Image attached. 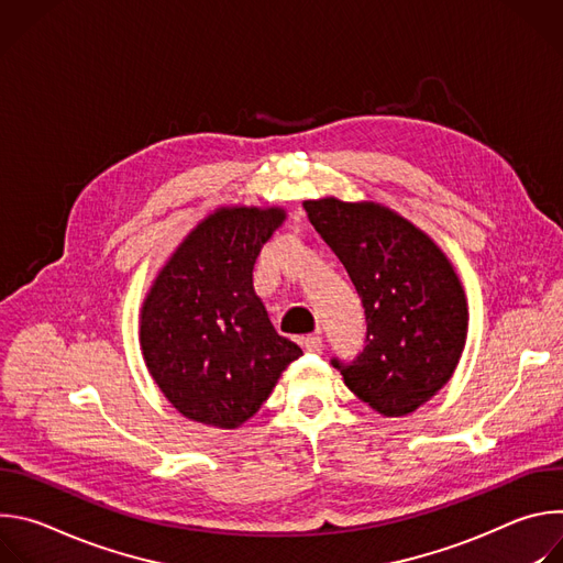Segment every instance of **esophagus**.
Segmentation results:
<instances>
[{
  "mask_svg": "<svg viewBox=\"0 0 563 563\" xmlns=\"http://www.w3.org/2000/svg\"><path fill=\"white\" fill-rule=\"evenodd\" d=\"M300 345L311 352V354H320L323 352V339H320L318 334H309V336H302L300 339Z\"/></svg>",
  "mask_w": 563,
  "mask_h": 563,
  "instance_id": "34e87169",
  "label": "esophagus"
}]
</instances>
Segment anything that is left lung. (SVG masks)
Here are the masks:
<instances>
[{"mask_svg": "<svg viewBox=\"0 0 563 563\" xmlns=\"http://www.w3.org/2000/svg\"><path fill=\"white\" fill-rule=\"evenodd\" d=\"M302 207L345 265L367 318L365 350L354 363L332 365L374 412L419 410L452 378L467 339V298L454 265L385 205L328 196Z\"/></svg>", "mask_w": 563, "mask_h": 563, "instance_id": "obj_1", "label": "left lung"}]
</instances>
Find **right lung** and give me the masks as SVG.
<instances>
[{
    "label": "right lung",
    "mask_w": 563,
    "mask_h": 563,
    "mask_svg": "<svg viewBox=\"0 0 563 563\" xmlns=\"http://www.w3.org/2000/svg\"><path fill=\"white\" fill-rule=\"evenodd\" d=\"M283 207H218L157 272L140 309V350L169 404L202 426L252 419L302 350L280 336L254 289V263Z\"/></svg>",
    "instance_id": "add662e5"
}]
</instances>
